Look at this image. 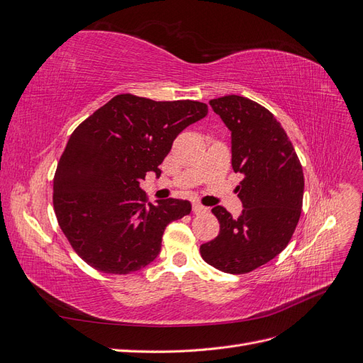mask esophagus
Listing matches in <instances>:
<instances>
[{"instance_id":"esophagus-1","label":"esophagus","mask_w":363,"mask_h":363,"mask_svg":"<svg viewBox=\"0 0 363 363\" xmlns=\"http://www.w3.org/2000/svg\"><path fill=\"white\" fill-rule=\"evenodd\" d=\"M192 211H194V213H195V215H203V213L208 212V208H207V207H204V206H201V204H199V203H194V206H192Z\"/></svg>"}]
</instances>
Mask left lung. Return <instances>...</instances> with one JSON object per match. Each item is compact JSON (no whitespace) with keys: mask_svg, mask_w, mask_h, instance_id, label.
<instances>
[{"mask_svg":"<svg viewBox=\"0 0 363 363\" xmlns=\"http://www.w3.org/2000/svg\"><path fill=\"white\" fill-rule=\"evenodd\" d=\"M211 106L232 131V167L244 174L236 188L244 211L235 219L223 206L213 207L219 233L200 252L219 271L247 274L289 244L303 207V167L268 108L239 95L215 98Z\"/></svg>","mask_w":363,"mask_h":363,"instance_id":"8db88e82","label":"left lung"}]
</instances>
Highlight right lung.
Returning <instances> with one entry per match:
<instances>
[{
  "label": "right lung",
  "mask_w": 363,
  "mask_h": 363,
  "mask_svg": "<svg viewBox=\"0 0 363 363\" xmlns=\"http://www.w3.org/2000/svg\"><path fill=\"white\" fill-rule=\"evenodd\" d=\"M207 111L200 101L121 94L72 131L54 174L52 206L87 265L121 276L157 257L164 228L192 207L175 199L147 204L139 183L150 171L159 177L174 139Z\"/></svg>",
  "instance_id": "right-lung-1"
}]
</instances>
